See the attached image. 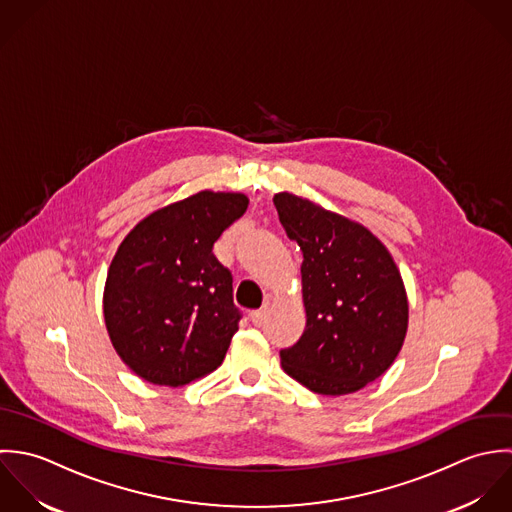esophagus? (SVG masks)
<instances>
[{"label": "esophagus", "instance_id": "34e87169", "mask_svg": "<svg viewBox=\"0 0 512 512\" xmlns=\"http://www.w3.org/2000/svg\"><path fill=\"white\" fill-rule=\"evenodd\" d=\"M267 312H269V308H259V310H253V312L249 314V318H251V322H253L255 326H261V324L265 322V318H267Z\"/></svg>", "mask_w": 512, "mask_h": 512}]
</instances>
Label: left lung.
Listing matches in <instances>:
<instances>
[{
    "instance_id": "obj_1",
    "label": "left lung",
    "mask_w": 512,
    "mask_h": 512,
    "mask_svg": "<svg viewBox=\"0 0 512 512\" xmlns=\"http://www.w3.org/2000/svg\"><path fill=\"white\" fill-rule=\"evenodd\" d=\"M287 237L303 251L307 324L281 350L283 370L320 396H346L378 380L408 334V293L388 247L362 223L308 198H273Z\"/></svg>"
}]
</instances>
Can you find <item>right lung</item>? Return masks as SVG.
Returning <instances> with one entry per match:
<instances>
[{"instance_id":"obj_1","label":"right lung","mask_w":512,"mask_h":512,"mask_svg":"<svg viewBox=\"0 0 512 512\" xmlns=\"http://www.w3.org/2000/svg\"><path fill=\"white\" fill-rule=\"evenodd\" d=\"M247 205L245 194L202 190L152 211L118 245L104 283V324L142 380L182 388L223 362L239 312L231 273L211 249Z\"/></svg>"}]
</instances>
